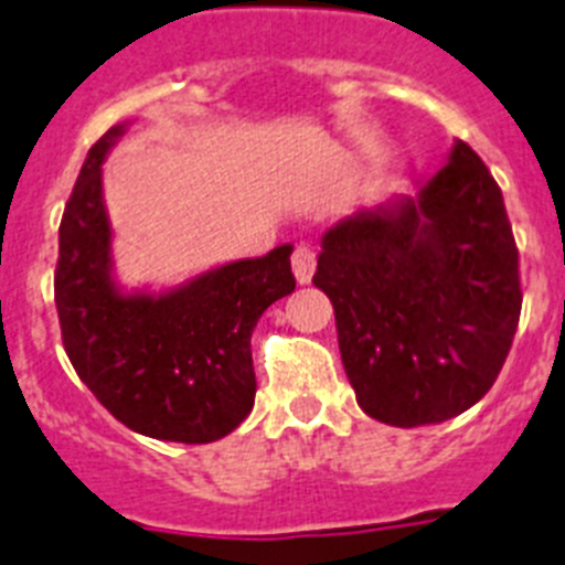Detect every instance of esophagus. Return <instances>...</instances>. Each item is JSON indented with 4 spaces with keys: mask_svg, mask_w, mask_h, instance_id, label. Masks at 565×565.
Returning a JSON list of instances; mask_svg holds the SVG:
<instances>
[{
    "mask_svg": "<svg viewBox=\"0 0 565 565\" xmlns=\"http://www.w3.org/2000/svg\"><path fill=\"white\" fill-rule=\"evenodd\" d=\"M316 249L307 247V244L296 247V253H292V273H296V281L310 284L312 273H316Z\"/></svg>",
    "mask_w": 565,
    "mask_h": 565,
    "instance_id": "obj_1",
    "label": "esophagus"
}]
</instances>
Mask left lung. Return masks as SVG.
<instances>
[{
    "instance_id": "8db88e82",
    "label": "left lung",
    "mask_w": 565,
    "mask_h": 565,
    "mask_svg": "<svg viewBox=\"0 0 565 565\" xmlns=\"http://www.w3.org/2000/svg\"><path fill=\"white\" fill-rule=\"evenodd\" d=\"M312 284L330 296L370 418L404 429L455 418L492 390L523 301L498 181L458 139L415 193L327 230Z\"/></svg>"
}]
</instances>
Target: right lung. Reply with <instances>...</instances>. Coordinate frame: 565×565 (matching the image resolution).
<instances>
[{
    "label": "right lung",
    "mask_w": 565,
    "mask_h": 565,
    "mask_svg": "<svg viewBox=\"0 0 565 565\" xmlns=\"http://www.w3.org/2000/svg\"><path fill=\"white\" fill-rule=\"evenodd\" d=\"M127 125L90 147L58 224L53 289L73 370L127 429L210 444L255 404L253 338L269 303L296 289L292 244L207 269L164 292H125L113 276L102 164Z\"/></svg>",
    "instance_id": "obj_1"
}]
</instances>
